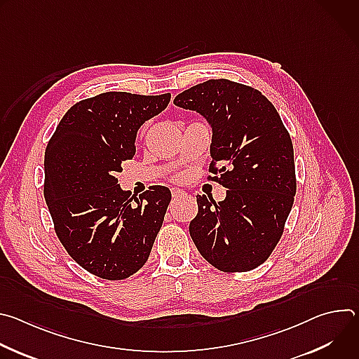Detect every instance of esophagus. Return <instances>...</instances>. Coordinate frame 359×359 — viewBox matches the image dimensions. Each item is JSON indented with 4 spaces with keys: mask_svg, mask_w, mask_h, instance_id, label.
Listing matches in <instances>:
<instances>
[{
    "mask_svg": "<svg viewBox=\"0 0 359 359\" xmlns=\"http://www.w3.org/2000/svg\"><path fill=\"white\" fill-rule=\"evenodd\" d=\"M184 196H187L184 191H182V190H179V189H172V197H173L175 200H177V198H180V197H184Z\"/></svg>",
    "mask_w": 359,
    "mask_h": 359,
    "instance_id": "esophagus-1",
    "label": "esophagus"
}]
</instances>
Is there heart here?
<instances>
[{"label":"heart","mask_w":359,"mask_h":359,"mask_svg":"<svg viewBox=\"0 0 359 359\" xmlns=\"http://www.w3.org/2000/svg\"><path fill=\"white\" fill-rule=\"evenodd\" d=\"M175 179H176V180H179V177H175Z\"/></svg>","instance_id":"obj_1"}]
</instances>
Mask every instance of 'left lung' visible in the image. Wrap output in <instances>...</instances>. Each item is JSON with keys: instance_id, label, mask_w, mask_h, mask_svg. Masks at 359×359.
<instances>
[{"instance_id": "8db88e82", "label": "left lung", "mask_w": 359, "mask_h": 359, "mask_svg": "<svg viewBox=\"0 0 359 359\" xmlns=\"http://www.w3.org/2000/svg\"><path fill=\"white\" fill-rule=\"evenodd\" d=\"M175 105L201 114L213 126L208 180L227 187L219 203L197 196L191 240L220 271L257 269L280 241L297 191L287 128L259 89L229 79L194 85L175 97Z\"/></svg>"}]
</instances>
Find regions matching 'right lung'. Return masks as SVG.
Masks as SVG:
<instances>
[{
    "label": "right lung",
    "mask_w": 359,
    "mask_h": 359,
    "mask_svg": "<svg viewBox=\"0 0 359 359\" xmlns=\"http://www.w3.org/2000/svg\"><path fill=\"white\" fill-rule=\"evenodd\" d=\"M170 93L105 92L76 102L45 149L43 196L54 230L71 257L104 280H125L147 262L170 190L139 197L121 190L116 173L136 151V132L159 115Z\"/></svg>",
    "instance_id": "right-lung-1"
}]
</instances>
